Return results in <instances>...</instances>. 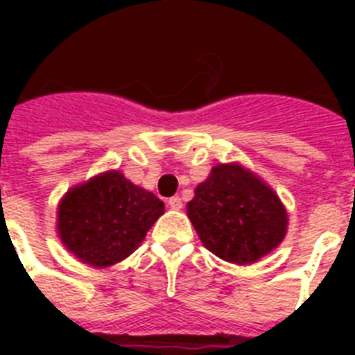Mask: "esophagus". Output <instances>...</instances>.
<instances>
[{
	"label": "esophagus",
	"instance_id": "obj_1",
	"mask_svg": "<svg viewBox=\"0 0 355 355\" xmlns=\"http://www.w3.org/2000/svg\"><path fill=\"white\" fill-rule=\"evenodd\" d=\"M168 206H171L172 209H181L183 208V200H181V197H171V199H168Z\"/></svg>",
	"mask_w": 355,
	"mask_h": 355
}]
</instances>
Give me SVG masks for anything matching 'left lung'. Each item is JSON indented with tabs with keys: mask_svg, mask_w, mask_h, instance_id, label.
<instances>
[{
	"mask_svg": "<svg viewBox=\"0 0 355 355\" xmlns=\"http://www.w3.org/2000/svg\"><path fill=\"white\" fill-rule=\"evenodd\" d=\"M193 192L187 215L216 258L252 265L286 236L288 213L279 196L238 162L215 165Z\"/></svg>",
	"mask_w": 355,
	"mask_h": 355,
	"instance_id": "1",
	"label": "left lung"
}]
</instances>
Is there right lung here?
Masks as SVG:
<instances>
[{
    "label": "right lung",
    "instance_id": "obj_1",
    "mask_svg": "<svg viewBox=\"0 0 355 355\" xmlns=\"http://www.w3.org/2000/svg\"><path fill=\"white\" fill-rule=\"evenodd\" d=\"M165 205L121 171H106L69 188L56 208V234L74 258L106 268L139 249Z\"/></svg>",
    "mask_w": 355,
    "mask_h": 355
}]
</instances>
